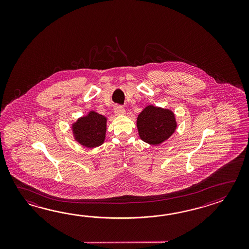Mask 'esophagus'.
<instances>
[{
    "mask_svg": "<svg viewBox=\"0 0 249 249\" xmlns=\"http://www.w3.org/2000/svg\"><path fill=\"white\" fill-rule=\"evenodd\" d=\"M114 111L116 115H124V107L122 105H117L114 107Z\"/></svg>",
    "mask_w": 249,
    "mask_h": 249,
    "instance_id": "34e87169",
    "label": "esophagus"
}]
</instances>
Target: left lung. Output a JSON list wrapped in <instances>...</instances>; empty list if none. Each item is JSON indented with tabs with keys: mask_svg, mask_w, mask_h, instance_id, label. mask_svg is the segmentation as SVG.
<instances>
[{
	"mask_svg": "<svg viewBox=\"0 0 249 249\" xmlns=\"http://www.w3.org/2000/svg\"><path fill=\"white\" fill-rule=\"evenodd\" d=\"M137 127L142 141L151 145H158L175 132V115L168 109L148 106L139 115Z\"/></svg>",
	"mask_w": 249,
	"mask_h": 249,
	"instance_id": "8db88e82",
	"label": "left lung"
}]
</instances>
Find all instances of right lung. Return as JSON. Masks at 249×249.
Instances as JSON below:
<instances>
[{"label":"right lung","mask_w":249,"mask_h":249,"mask_svg":"<svg viewBox=\"0 0 249 249\" xmlns=\"http://www.w3.org/2000/svg\"><path fill=\"white\" fill-rule=\"evenodd\" d=\"M74 137L82 145L93 148L101 145L106 133V118L94 111L80 118L73 126Z\"/></svg>","instance_id":"1"}]
</instances>
